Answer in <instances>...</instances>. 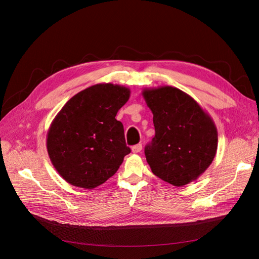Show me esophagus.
<instances>
[{"mask_svg": "<svg viewBox=\"0 0 259 259\" xmlns=\"http://www.w3.org/2000/svg\"><path fill=\"white\" fill-rule=\"evenodd\" d=\"M142 149H143L142 144H137V145H135V146H133V147H132V151L134 152V153H138V152L142 151Z\"/></svg>", "mask_w": 259, "mask_h": 259, "instance_id": "esophagus-1", "label": "esophagus"}]
</instances>
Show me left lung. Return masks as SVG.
I'll use <instances>...</instances> for the list:
<instances>
[{"mask_svg": "<svg viewBox=\"0 0 259 259\" xmlns=\"http://www.w3.org/2000/svg\"><path fill=\"white\" fill-rule=\"evenodd\" d=\"M143 96L155 130L145 148L152 173L176 187L193 182L215 158L218 137L213 119L191 96L171 86L145 89Z\"/></svg>", "mask_w": 259, "mask_h": 259, "instance_id": "8db88e82", "label": "left lung"}]
</instances>
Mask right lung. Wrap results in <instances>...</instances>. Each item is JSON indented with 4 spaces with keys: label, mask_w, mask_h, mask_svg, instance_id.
Here are the masks:
<instances>
[{
    "label": "right lung",
    "mask_w": 259,
    "mask_h": 259,
    "mask_svg": "<svg viewBox=\"0 0 259 259\" xmlns=\"http://www.w3.org/2000/svg\"><path fill=\"white\" fill-rule=\"evenodd\" d=\"M130 89L100 83L74 95L52 122L46 147L58 174L70 185L94 189L112 177L131 152L115 119Z\"/></svg>",
    "instance_id": "add662e5"
}]
</instances>
